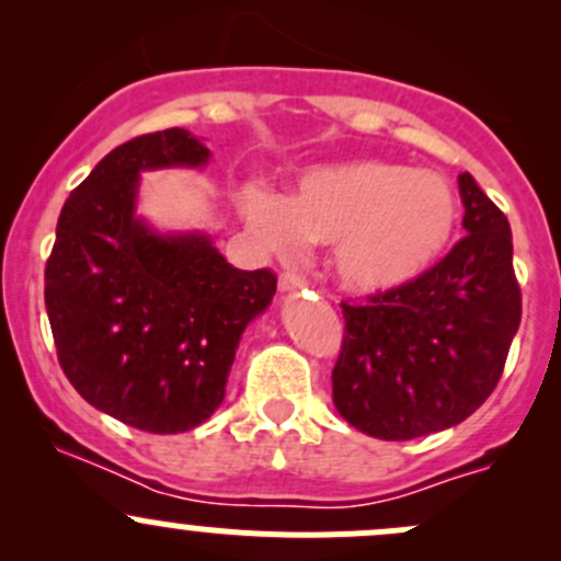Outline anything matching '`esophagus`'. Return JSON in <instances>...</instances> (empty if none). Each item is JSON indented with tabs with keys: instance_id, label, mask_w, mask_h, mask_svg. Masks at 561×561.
I'll use <instances>...</instances> for the list:
<instances>
[{
	"instance_id": "34e87169",
	"label": "esophagus",
	"mask_w": 561,
	"mask_h": 561,
	"mask_svg": "<svg viewBox=\"0 0 561 561\" xmlns=\"http://www.w3.org/2000/svg\"><path fill=\"white\" fill-rule=\"evenodd\" d=\"M307 287V279L298 274H293V271H285V274L279 276V290L282 293H298Z\"/></svg>"
}]
</instances>
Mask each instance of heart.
<instances>
[{"instance_id": "1", "label": "heart", "mask_w": 561, "mask_h": 561, "mask_svg": "<svg viewBox=\"0 0 561 561\" xmlns=\"http://www.w3.org/2000/svg\"><path fill=\"white\" fill-rule=\"evenodd\" d=\"M241 208L274 252L290 254L307 239L331 244L328 268L355 296L423 279L454 244L461 217L445 175L380 157L309 168L287 197L249 186Z\"/></svg>"}]
</instances>
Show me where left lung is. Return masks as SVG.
<instances>
[{
    "label": "left lung",
    "mask_w": 561,
    "mask_h": 561,
    "mask_svg": "<svg viewBox=\"0 0 561 561\" xmlns=\"http://www.w3.org/2000/svg\"><path fill=\"white\" fill-rule=\"evenodd\" d=\"M463 239L401 290L342 304L333 404L358 432L415 439L467 421L491 396L522 322L505 214L458 175Z\"/></svg>",
    "instance_id": "8db88e82"
}]
</instances>
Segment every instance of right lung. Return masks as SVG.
<instances>
[{"label": "right lung", "mask_w": 561, "mask_h": 561, "mask_svg": "<svg viewBox=\"0 0 561 561\" xmlns=\"http://www.w3.org/2000/svg\"><path fill=\"white\" fill-rule=\"evenodd\" d=\"M208 157L181 127L116 146L67 197L45 265L61 371L89 404L149 434L214 415L241 333L276 293L268 268H233L208 233H160L135 214L140 173Z\"/></svg>", "instance_id": "add662e5"}]
</instances>
